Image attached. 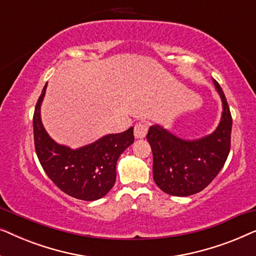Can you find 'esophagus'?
I'll return each mask as SVG.
<instances>
[{"mask_svg":"<svg viewBox=\"0 0 256 256\" xmlns=\"http://www.w3.org/2000/svg\"><path fill=\"white\" fill-rule=\"evenodd\" d=\"M149 126L146 122H138L134 127V135L136 138H144L146 132H148Z\"/></svg>","mask_w":256,"mask_h":256,"instance_id":"1","label":"esophagus"}]
</instances>
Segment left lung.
I'll return each mask as SVG.
<instances>
[{
  "label": "left lung",
  "instance_id": "8db88e82",
  "mask_svg": "<svg viewBox=\"0 0 256 256\" xmlns=\"http://www.w3.org/2000/svg\"><path fill=\"white\" fill-rule=\"evenodd\" d=\"M222 101V115L211 135L185 141L160 126L149 128L146 140L152 150L154 180L160 190L171 196L185 197L198 194L214 180L222 169L230 149L232 115L222 87L216 80Z\"/></svg>",
  "mask_w": 256,
  "mask_h": 256
}]
</instances>
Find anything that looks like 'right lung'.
<instances>
[{
	"instance_id": "right-lung-1",
	"label": "right lung",
	"mask_w": 256,
	"mask_h": 256,
	"mask_svg": "<svg viewBox=\"0 0 256 256\" xmlns=\"http://www.w3.org/2000/svg\"><path fill=\"white\" fill-rule=\"evenodd\" d=\"M45 90L46 85L38 98L32 121L34 149L40 166L66 194L87 202L102 198L114 186L116 162L134 142V128L120 134L106 135L76 150L58 144L48 135L40 121V104Z\"/></svg>"
}]
</instances>
